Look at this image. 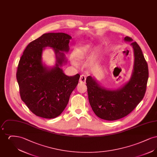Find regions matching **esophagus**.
I'll return each mask as SVG.
<instances>
[{
  "label": "esophagus",
  "mask_w": 157,
  "mask_h": 157,
  "mask_svg": "<svg viewBox=\"0 0 157 157\" xmlns=\"http://www.w3.org/2000/svg\"><path fill=\"white\" fill-rule=\"evenodd\" d=\"M86 77L85 75H81L80 76L79 81L81 83H85V81H86Z\"/></svg>",
  "instance_id": "esophagus-1"
}]
</instances>
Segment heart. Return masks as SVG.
<instances>
[{"mask_svg":"<svg viewBox=\"0 0 157 157\" xmlns=\"http://www.w3.org/2000/svg\"><path fill=\"white\" fill-rule=\"evenodd\" d=\"M90 47L91 45L90 44L83 45L74 50V51L72 53V59L75 63L84 62L88 58ZM101 53V49L99 48L96 53H94L91 57L90 62L92 64H95L97 63V61L99 56H100Z\"/></svg>","mask_w":157,"mask_h":157,"instance_id":"b5f03b06","label":"heart"}]
</instances>
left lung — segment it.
Instances as JSON below:
<instances>
[{"label":"left lung","instance_id":"8db88e82","mask_svg":"<svg viewBox=\"0 0 157 157\" xmlns=\"http://www.w3.org/2000/svg\"><path fill=\"white\" fill-rule=\"evenodd\" d=\"M125 41L131 42L126 36ZM134 52V65L130 80L116 90H106L92 76L86 78V83L90 106L95 115L102 120H119L132 112L145 95L148 79V67L140 46L131 43Z\"/></svg>","mask_w":157,"mask_h":157}]
</instances>
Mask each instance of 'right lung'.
<instances>
[{"label": "right lung", "mask_w": 157, "mask_h": 157, "mask_svg": "<svg viewBox=\"0 0 157 157\" xmlns=\"http://www.w3.org/2000/svg\"><path fill=\"white\" fill-rule=\"evenodd\" d=\"M71 36L65 33H48L26 46L19 62L16 79L21 98L31 112L39 117L52 119L58 117L66 108L72 92L80 77L69 76L60 68L67 62L65 53L69 48ZM52 47L57 63L52 68L42 64L44 48Z\"/></svg>", "instance_id": "add662e5"}]
</instances>
